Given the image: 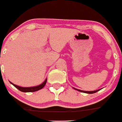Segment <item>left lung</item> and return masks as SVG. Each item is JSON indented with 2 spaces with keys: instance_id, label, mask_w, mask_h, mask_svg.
Instances as JSON below:
<instances>
[{
  "instance_id": "8db88e82",
  "label": "left lung",
  "mask_w": 122,
  "mask_h": 122,
  "mask_svg": "<svg viewBox=\"0 0 122 122\" xmlns=\"http://www.w3.org/2000/svg\"><path fill=\"white\" fill-rule=\"evenodd\" d=\"M75 89H76V90H78V91L80 92H83V93H89V94H92V93H95L97 92H98L99 90H95V91H83V90H79V89H75Z\"/></svg>"
}]
</instances>
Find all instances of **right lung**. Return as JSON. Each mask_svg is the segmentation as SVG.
<instances>
[{"label": "right lung", "instance_id": "1", "mask_svg": "<svg viewBox=\"0 0 122 122\" xmlns=\"http://www.w3.org/2000/svg\"><path fill=\"white\" fill-rule=\"evenodd\" d=\"M46 81H47V79L44 81V82L43 83L41 84V85H39V86H35V87H20V86H17V85H15V84L12 83V82H10V83H12L13 86H15L16 88H17L18 90H19L20 91L23 92H36L37 91V90H40V89H42L43 87L45 86V85H46Z\"/></svg>", "mask_w": 122, "mask_h": 122}]
</instances>
